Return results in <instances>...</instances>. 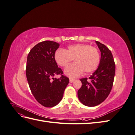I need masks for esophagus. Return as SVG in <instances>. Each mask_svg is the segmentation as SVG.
I'll return each mask as SVG.
<instances>
[{
    "instance_id": "obj_1",
    "label": "esophagus",
    "mask_w": 135,
    "mask_h": 135,
    "mask_svg": "<svg viewBox=\"0 0 135 135\" xmlns=\"http://www.w3.org/2000/svg\"><path fill=\"white\" fill-rule=\"evenodd\" d=\"M69 80H70V83H73V81H74V79H73V78H70V79H69Z\"/></svg>"
}]
</instances>
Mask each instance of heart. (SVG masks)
Listing matches in <instances>:
<instances>
[{"instance_id":"obj_1","label":"heart","mask_w":135,"mask_h":135,"mask_svg":"<svg viewBox=\"0 0 135 135\" xmlns=\"http://www.w3.org/2000/svg\"><path fill=\"white\" fill-rule=\"evenodd\" d=\"M55 60L59 66L66 67L74 59V64L65 69V75L71 78L79 76L85 71L90 73L95 71L100 63V54L97 49L88 44H76L69 46L68 49L57 50Z\"/></svg>"}]
</instances>
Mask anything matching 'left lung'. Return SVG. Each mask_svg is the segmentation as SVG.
<instances>
[{"instance_id":"1","label":"left lung","mask_w":135,"mask_h":135,"mask_svg":"<svg viewBox=\"0 0 135 135\" xmlns=\"http://www.w3.org/2000/svg\"><path fill=\"white\" fill-rule=\"evenodd\" d=\"M101 52L100 64L97 70L89 78L80 79L82 85L78 91L79 101L87 107L100 104L107 99L112 90L115 65L111 51L104 44L96 41Z\"/></svg>"}]
</instances>
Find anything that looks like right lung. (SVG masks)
<instances>
[{
	"label": "right lung",
	"mask_w": 135,
	"mask_h": 135,
	"mask_svg": "<svg viewBox=\"0 0 135 135\" xmlns=\"http://www.w3.org/2000/svg\"><path fill=\"white\" fill-rule=\"evenodd\" d=\"M59 46V43L50 40L42 42L35 45L27 56L26 74L30 90L36 101L47 108L60 103L69 83L68 78L62 75L59 79L52 78L63 74L54 59Z\"/></svg>",
	"instance_id": "add662e5"
}]
</instances>
